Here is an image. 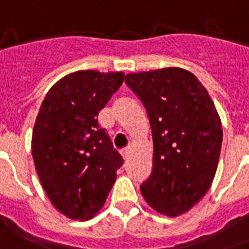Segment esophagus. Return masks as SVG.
Listing matches in <instances>:
<instances>
[{
  "label": "esophagus",
  "instance_id": "esophagus-1",
  "mask_svg": "<svg viewBox=\"0 0 249 249\" xmlns=\"http://www.w3.org/2000/svg\"><path fill=\"white\" fill-rule=\"evenodd\" d=\"M129 154H130V148H125L121 150V156H123V158H124V160H128Z\"/></svg>",
  "mask_w": 249,
  "mask_h": 249
}]
</instances>
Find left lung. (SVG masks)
Instances as JSON below:
<instances>
[{"label":"left lung","mask_w":249,"mask_h":249,"mask_svg":"<svg viewBox=\"0 0 249 249\" xmlns=\"http://www.w3.org/2000/svg\"><path fill=\"white\" fill-rule=\"evenodd\" d=\"M125 83L143 103L152 126L153 170L141 194L157 213L182 215L203 198L218 169V110L198 78L183 68L128 73Z\"/></svg>","instance_id":"8db88e82"}]
</instances>
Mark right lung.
Returning <instances> with one entry per match:
<instances>
[{"instance_id":"right-lung-1","label":"right lung","mask_w":249,"mask_h":249,"mask_svg":"<svg viewBox=\"0 0 249 249\" xmlns=\"http://www.w3.org/2000/svg\"><path fill=\"white\" fill-rule=\"evenodd\" d=\"M124 76L68 73L50 88L36 116L31 137L36 174L53 206L73 220L96 215L124 162L97 121Z\"/></svg>"}]
</instances>
